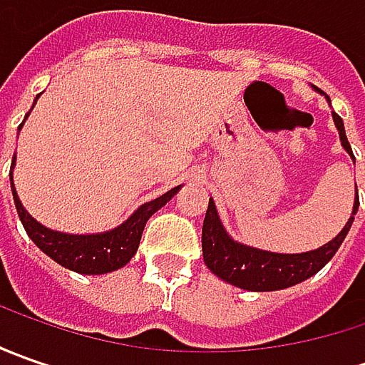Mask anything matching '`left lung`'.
Instances as JSON below:
<instances>
[{
	"instance_id": "1",
	"label": "left lung",
	"mask_w": 365,
	"mask_h": 365,
	"mask_svg": "<svg viewBox=\"0 0 365 365\" xmlns=\"http://www.w3.org/2000/svg\"><path fill=\"white\" fill-rule=\"evenodd\" d=\"M333 121L339 130L341 144L349 152V156L354 158V152H351V146L345 135L344 120L337 113H333ZM358 207L359 199L356 195L351 215H356ZM351 223H354V217H349V221L345 223V227L335 240H331L329 244H325L319 250L304 252V254H274V252H264V250L247 247V245L233 242L219 221L215 203L209 199V207H207L203 221V259L211 272L217 274L219 278H223L233 287L254 290V292L280 290V288L299 284L319 272L335 256V252L339 250Z\"/></svg>"
}]
</instances>
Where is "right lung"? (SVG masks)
<instances>
[{
	"label": "right lung",
	"instance_id": "add662e5",
	"mask_svg": "<svg viewBox=\"0 0 365 365\" xmlns=\"http://www.w3.org/2000/svg\"><path fill=\"white\" fill-rule=\"evenodd\" d=\"M178 189L180 187H175L158 199L144 203L132 217L125 223H121L113 232L97 233V235H68V233L52 232L48 227L40 225L21 207L14 189V182H11L14 203L30 240L54 262L78 274H106L125 266L140 245V237H142L148 219L152 217L162 205H166V201H170Z\"/></svg>",
	"mask_w": 365,
	"mask_h": 365
}]
</instances>
